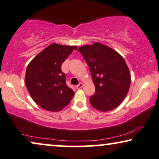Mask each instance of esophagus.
<instances>
[{
  "label": "esophagus",
  "instance_id": "34e87169",
  "mask_svg": "<svg viewBox=\"0 0 159 159\" xmlns=\"http://www.w3.org/2000/svg\"><path fill=\"white\" fill-rule=\"evenodd\" d=\"M82 86H83V84L80 83L79 84H78V85L76 86V88H77V89H81Z\"/></svg>",
  "mask_w": 159,
  "mask_h": 159
}]
</instances>
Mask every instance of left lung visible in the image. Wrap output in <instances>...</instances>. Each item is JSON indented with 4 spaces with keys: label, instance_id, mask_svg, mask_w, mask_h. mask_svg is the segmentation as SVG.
Returning a JSON list of instances; mask_svg holds the SVG:
<instances>
[{
    "label": "left lung",
    "instance_id": "left-lung-1",
    "mask_svg": "<svg viewBox=\"0 0 159 159\" xmlns=\"http://www.w3.org/2000/svg\"><path fill=\"white\" fill-rule=\"evenodd\" d=\"M88 66L95 86L90 103L100 111L118 107L127 95L130 73L123 57L111 48L100 43L86 45L78 49Z\"/></svg>",
    "mask_w": 159,
    "mask_h": 159
}]
</instances>
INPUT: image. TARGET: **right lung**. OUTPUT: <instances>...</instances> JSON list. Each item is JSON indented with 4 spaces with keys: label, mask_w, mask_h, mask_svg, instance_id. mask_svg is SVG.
<instances>
[{
    "label": "right lung",
    "mask_w": 159,
    "mask_h": 159,
    "mask_svg": "<svg viewBox=\"0 0 159 159\" xmlns=\"http://www.w3.org/2000/svg\"><path fill=\"white\" fill-rule=\"evenodd\" d=\"M77 46L51 44L28 65L25 81L36 103L49 111L57 112L67 106L74 96L66 84L61 65Z\"/></svg>",
    "instance_id": "add662e5"
}]
</instances>
